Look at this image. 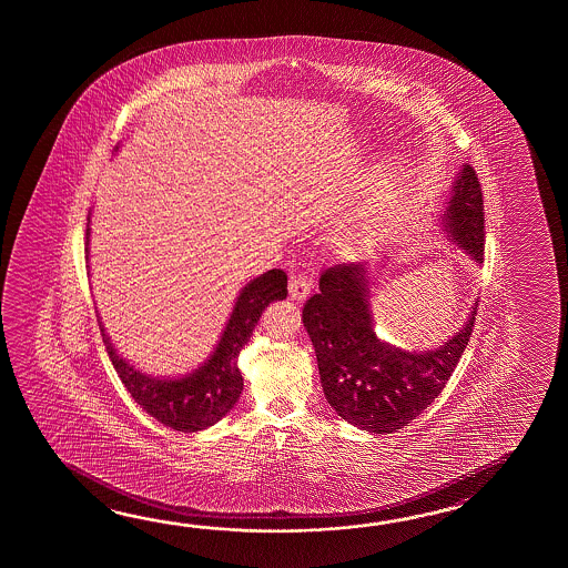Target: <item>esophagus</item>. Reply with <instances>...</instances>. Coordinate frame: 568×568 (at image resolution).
I'll use <instances>...</instances> for the list:
<instances>
[{
	"label": "esophagus",
	"mask_w": 568,
	"mask_h": 568,
	"mask_svg": "<svg viewBox=\"0 0 568 568\" xmlns=\"http://www.w3.org/2000/svg\"><path fill=\"white\" fill-rule=\"evenodd\" d=\"M311 288H313V282L311 278H306V276H292L290 280V296H292V301H306L308 298V294H311Z\"/></svg>",
	"instance_id": "esophagus-1"
}]
</instances>
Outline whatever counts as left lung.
I'll return each instance as SVG.
<instances>
[{
	"label": "left lung",
	"mask_w": 568,
	"mask_h": 568,
	"mask_svg": "<svg viewBox=\"0 0 568 568\" xmlns=\"http://www.w3.org/2000/svg\"><path fill=\"white\" fill-rule=\"evenodd\" d=\"M443 227L448 240L481 264L483 191L469 164L460 169ZM477 302L459 333L430 351H404L375 335L369 264H338L323 272L318 292L302 308L313 341L325 398L345 423L374 435L408 426L443 392L469 345Z\"/></svg>",
	"instance_id": "left-lung-1"
}]
</instances>
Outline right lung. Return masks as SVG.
I'll return each instance as SVG.
<instances>
[{
	"instance_id": "1",
	"label": "right lung",
	"mask_w": 568,
	"mask_h": 568,
	"mask_svg": "<svg viewBox=\"0 0 568 568\" xmlns=\"http://www.w3.org/2000/svg\"><path fill=\"white\" fill-rule=\"evenodd\" d=\"M91 215V213H89ZM91 227L87 225V245ZM89 254V247H87ZM288 294V276L282 270L250 280L243 286L217 347L199 369L182 377H152L125 362L101 326L109 359L128 387L132 398L158 423L179 433H199L219 423L235 406L243 392V377L237 367L240 351L247 345L260 316L270 302L284 301Z\"/></svg>"
}]
</instances>
